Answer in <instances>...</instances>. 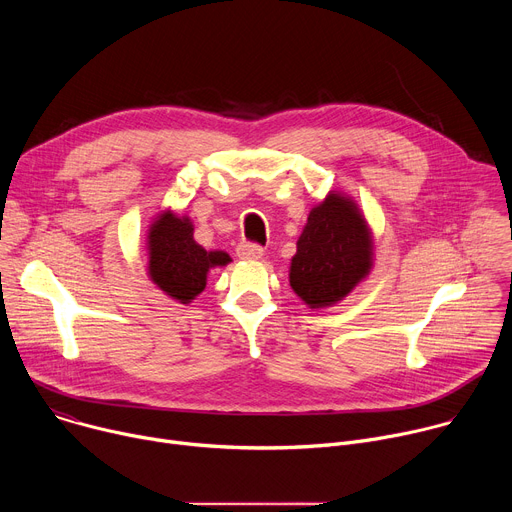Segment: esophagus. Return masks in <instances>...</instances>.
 I'll use <instances>...</instances> for the list:
<instances>
[{
  "label": "esophagus",
  "mask_w": 512,
  "mask_h": 512,
  "mask_svg": "<svg viewBox=\"0 0 512 512\" xmlns=\"http://www.w3.org/2000/svg\"><path fill=\"white\" fill-rule=\"evenodd\" d=\"M237 257L243 261H257L263 257V249L255 243H241L237 247Z\"/></svg>",
  "instance_id": "esophagus-1"
}]
</instances>
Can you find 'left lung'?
<instances>
[{"instance_id": "obj_1", "label": "left lung", "mask_w": 512, "mask_h": 512, "mask_svg": "<svg viewBox=\"0 0 512 512\" xmlns=\"http://www.w3.org/2000/svg\"><path fill=\"white\" fill-rule=\"evenodd\" d=\"M296 247L289 285L312 310L342 302L375 265L373 229L356 200L338 190L310 210Z\"/></svg>"}]
</instances>
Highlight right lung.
<instances>
[{
	"label": "right lung",
	"instance_id": "add662e5",
	"mask_svg": "<svg viewBox=\"0 0 512 512\" xmlns=\"http://www.w3.org/2000/svg\"><path fill=\"white\" fill-rule=\"evenodd\" d=\"M148 277L168 298L190 304L206 287L208 271L225 267L233 259L225 251H206L194 241L190 216H178L172 208L160 210L148 227Z\"/></svg>",
	"mask_w": 512,
	"mask_h": 512
}]
</instances>
